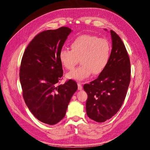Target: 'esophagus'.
Masks as SVG:
<instances>
[{
	"mask_svg": "<svg viewBox=\"0 0 150 150\" xmlns=\"http://www.w3.org/2000/svg\"><path fill=\"white\" fill-rule=\"evenodd\" d=\"M82 84H81V83H78V90H81L82 89Z\"/></svg>",
	"mask_w": 150,
	"mask_h": 150,
	"instance_id": "obj_1",
	"label": "esophagus"
}]
</instances>
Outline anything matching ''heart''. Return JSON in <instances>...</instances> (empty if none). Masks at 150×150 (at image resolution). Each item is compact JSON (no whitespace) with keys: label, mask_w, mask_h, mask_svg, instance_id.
Masks as SVG:
<instances>
[{"label":"heart","mask_w":150,"mask_h":150,"mask_svg":"<svg viewBox=\"0 0 150 150\" xmlns=\"http://www.w3.org/2000/svg\"><path fill=\"white\" fill-rule=\"evenodd\" d=\"M71 50L62 49L59 60L63 67L71 70L80 59L81 65L67 74L68 79L81 81L93 73L98 75L104 70L110 61L111 47L106 39L84 34L76 38L71 42Z\"/></svg>","instance_id":"1"}]
</instances>
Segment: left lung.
Wrapping results in <instances>:
<instances>
[{
    "label": "left lung",
    "instance_id": "1",
    "mask_svg": "<svg viewBox=\"0 0 150 150\" xmlns=\"http://www.w3.org/2000/svg\"><path fill=\"white\" fill-rule=\"evenodd\" d=\"M110 33L112 50L107 66L97 79L83 86L88 94L86 113L99 122L111 118L119 111L131 79L130 61L126 47L115 31L111 30Z\"/></svg>",
    "mask_w": 150,
    "mask_h": 150
}]
</instances>
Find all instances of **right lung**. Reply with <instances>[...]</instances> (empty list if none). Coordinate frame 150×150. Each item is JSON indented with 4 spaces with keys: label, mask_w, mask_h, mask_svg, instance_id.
<instances>
[{
    "label": "right lung",
    "mask_w": 150,
    "mask_h": 150,
    "mask_svg": "<svg viewBox=\"0 0 150 150\" xmlns=\"http://www.w3.org/2000/svg\"><path fill=\"white\" fill-rule=\"evenodd\" d=\"M71 29L61 27L44 30L27 47L20 67V82L27 106L40 121L53 125L66 115L68 104L78 89L74 81L62 80L59 52Z\"/></svg>",
    "instance_id": "obj_1"
}]
</instances>
